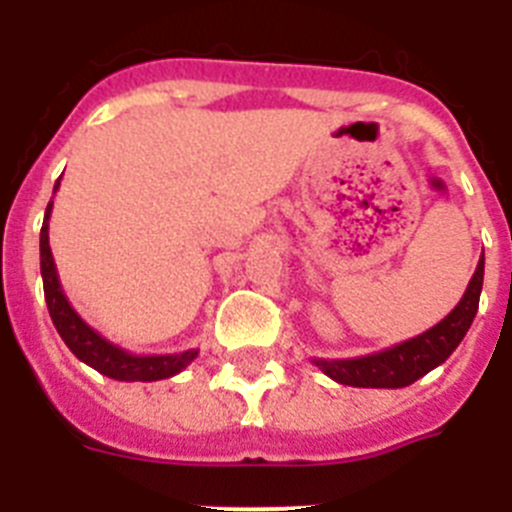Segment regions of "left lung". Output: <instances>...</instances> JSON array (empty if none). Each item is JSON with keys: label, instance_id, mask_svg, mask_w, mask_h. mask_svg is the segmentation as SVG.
<instances>
[{"label": "left lung", "instance_id": "1", "mask_svg": "<svg viewBox=\"0 0 512 512\" xmlns=\"http://www.w3.org/2000/svg\"><path fill=\"white\" fill-rule=\"evenodd\" d=\"M482 279H485V253H482L459 305L441 323H436L420 336L410 338V341L382 348L374 354L356 356V359H312V364L318 366L323 374H328L333 382L348 384V387H372V390L408 387V384L425 377L431 369L441 366L454 354L461 338L467 336L469 325L477 315Z\"/></svg>", "mask_w": 512, "mask_h": 512}]
</instances>
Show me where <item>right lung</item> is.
<instances>
[{
    "mask_svg": "<svg viewBox=\"0 0 512 512\" xmlns=\"http://www.w3.org/2000/svg\"><path fill=\"white\" fill-rule=\"evenodd\" d=\"M58 184H61V179L56 182L53 192L58 189ZM51 210L53 200L45 207L43 228H40V274H43L45 305H48V312H51L58 336L71 348V354L87 366H92V369H97L104 377L117 379V382H158V379H169L182 372V369H187L197 359L200 348H189V351H179V354H130V351L120 348L117 343L107 341L87 320H81L79 312L71 307L69 297L63 295L51 243H48Z\"/></svg>",
    "mask_w": 512,
    "mask_h": 512,
    "instance_id": "obj_1",
    "label": "right lung"
}]
</instances>
